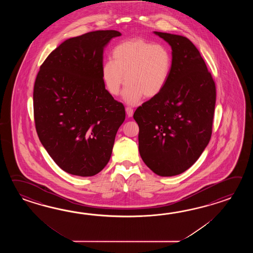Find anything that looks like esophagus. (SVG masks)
Returning <instances> with one entry per match:
<instances>
[{
	"label": "esophagus",
	"mask_w": 253,
	"mask_h": 253,
	"mask_svg": "<svg viewBox=\"0 0 253 253\" xmlns=\"http://www.w3.org/2000/svg\"><path fill=\"white\" fill-rule=\"evenodd\" d=\"M126 115L128 116L129 118H131L133 116V114H134V110H133V108H130V107H126Z\"/></svg>",
	"instance_id": "1"
}]
</instances>
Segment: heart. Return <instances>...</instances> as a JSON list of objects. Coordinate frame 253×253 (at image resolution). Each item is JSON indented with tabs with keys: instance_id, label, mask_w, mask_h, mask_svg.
<instances>
[{
	"instance_id": "obj_1",
	"label": "heart",
	"mask_w": 253,
	"mask_h": 253,
	"mask_svg": "<svg viewBox=\"0 0 253 253\" xmlns=\"http://www.w3.org/2000/svg\"><path fill=\"white\" fill-rule=\"evenodd\" d=\"M112 58L113 61L107 60L102 66V80L111 95L118 96L126 81L125 101L135 104L144 96H158L167 86L172 55L166 45L130 39L113 48Z\"/></svg>"
}]
</instances>
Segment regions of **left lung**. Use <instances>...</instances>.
<instances>
[{
  "label": "left lung",
  "mask_w": 253,
  "mask_h": 253,
  "mask_svg": "<svg viewBox=\"0 0 253 253\" xmlns=\"http://www.w3.org/2000/svg\"><path fill=\"white\" fill-rule=\"evenodd\" d=\"M172 48V70L164 90L136 108L140 156L160 176L186 171L209 144L216 87L199 50L189 39L155 32Z\"/></svg>",
  "instance_id": "1"
}]
</instances>
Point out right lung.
Listing matches in <instances>:
<instances>
[{"label":"right lung","instance_id":"1","mask_svg":"<svg viewBox=\"0 0 253 253\" xmlns=\"http://www.w3.org/2000/svg\"><path fill=\"white\" fill-rule=\"evenodd\" d=\"M118 31L70 38L44 60L33 89L35 127L44 148L63 171L93 176L107 166L126 119L102 80L103 50Z\"/></svg>","mask_w":253,"mask_h":253}]
</instances>
